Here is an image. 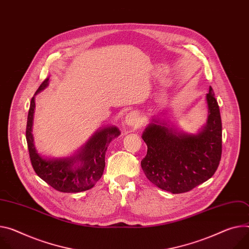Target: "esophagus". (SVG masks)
Here are the masks:
<instances>
[{
	"mask_svg": "<svg viewBox=\"0 0 249 249\" xmlns=\"http://www.w3.org/2000/svg\"><path fill=\"white\" fill-rule=\"evenodd\" d=\"M140 115L137 112H130L125 117V123L130 127H138L140 126Z\"/></svg>",
	"mask_w": 249,
	"mask_h": 249,
	"instance_id": "esophagus-1",
	"label": "esophagus"
}]
</instances>
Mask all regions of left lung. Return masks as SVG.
<instances>
[{"label":"left lung","mask_w":249,"mask_h":249,"mask_svg":"<svg viewBox=\"0 0 249 249\" xmlns=\"http://www.w3.org/2000/svg\"><path fill=\"white\" fill-rule=\"evenodd\" d=\"M207 124L188 134L153 119L142 135L147 155L141 167L150 182L173 194L189 192L215 173L221 158V119L213 88L206 96Z\"/></svg>","instance_id":"8db88e82"}]
</instances>
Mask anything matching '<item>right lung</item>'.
<instances>
[{"label":"right lung","instance_id":"add662e5","mask_svg":"<svg viewBox=\"0 0 249 249\" xmlns=\"http://www.w3.org/2000/svg\"><path fill=\"white\" fill-rule=\"evenodd\" d=\"M49 79H44L35 95L49 85ZM35 107V97H33L28 114L26 138L36 174L53 189L62 193H80L93 188L103 175L107 147L112 139L119 136V129L115 126L104 127L94 133L75 155L47 159L37 153L34 144L32 128Z\"/></svg>","mask_w":249,"mask_h":249}]
</instances>
